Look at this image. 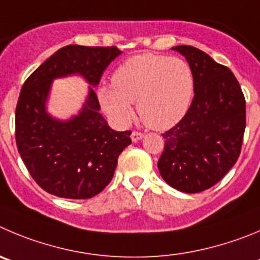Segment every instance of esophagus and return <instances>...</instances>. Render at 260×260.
<instances>
[{
  "mask_svg": "<svg viewBox=\"0 0 260 260\" xmlns=\"http://www.w3.org/2000/svg\"><path fill=\"white\" fill-rule=\"evenodd\" d=\"M142 137H144V133L137 132V131H133L132 135H131V138H132V141H133V142L140 141V140H141Z\"/></svg>",
  "mask_w": 260,
  "mask_h": 260,
  "instance_id": "esophagus-1",
  "label": "esophagus"
}]
</instances>
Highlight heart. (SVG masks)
<instances>
[{
	"instance_id": "obj_1",
	"label": "heart",
	"mask_w": 260,
	"mask_h": 260,
	"mask_svg": "<svg viewBox=\"0 0 260 260\" xmlns=\"http://www.w3.org/2000/svg\"><path fill=\"white\" fill-rule=\"evenodd\" d=\"M111 84L100 87L97 94L105 113L116 124L131 122V104L137 103L138 115L147 127L167 129L187 113L195 81L185 60L144 53L125 60L114 72Z\"/></svg>"
}]
</instances>
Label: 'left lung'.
<instances>
[{
	"instance_id": "1",
	"label": "left lung",
	"mask_w": 260,
	"mask_h": 260,
	"mask_svg": "<svg viewBox=\"0 0 260 260\" xmlns=\"http://www.w3.org/2000/svg\"><path fill=\"white\" fill-rule=\"evenodd\" d=\"M193 74V92L185 116L166 133L157 168L164 181L187 193L220 181L241 152L246 127L245 97L234 73L192 46H176Z\"/></svg>"
}]
</instances>
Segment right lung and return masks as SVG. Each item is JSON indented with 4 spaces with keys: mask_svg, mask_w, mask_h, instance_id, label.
Listing matches in <instances>:
<instances>
[{
    "mask_svg": "<svg viewBox=\"0 0 260 260\" xmlns=\"http://www.w3.org/2000/svg\"><path fill=\"white\" fill-rule=\"evenodd\" d=\"M120 53L115 46H65L24 82L15 111L16 146L30 176L46 192L65 199L93 198L109 185L119 155L132 144L131 131L111 129L99 113L92 87L81 113L70 120H57L46 111L53 79L77 73L96 87Z\"/></svg>",
    "mask_w": 260,
    "mask_h": 260,
    "instance_id": "add662e5",
    "label": "right lung"
}]
</instances>
